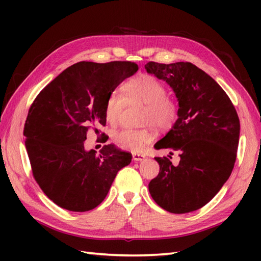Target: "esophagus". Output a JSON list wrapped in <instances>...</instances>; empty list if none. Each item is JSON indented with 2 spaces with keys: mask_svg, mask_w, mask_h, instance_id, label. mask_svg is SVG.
Masks as SVG:
<instances>
[{
  "mask_svg": "<svg viewBox=\"0 0 261 261\" xmlns=\"http://www.w3.org/2000/svg\"><path fill=\"white\" fill-rule=\"evenodd\" d=\"M146 158L145 154H142L140 152H134L132 153V159L135 160V162H141V160H143Z\"/></svg>",
  "mask_w": 261,
  "mask_h": 261,
  "instance_id": "34e87169",
  "label": "esophagus"
}]
</instances>
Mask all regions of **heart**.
Listing matches in <instances>:
<instances>
[{
  "label": "heart",
  "mask_w": 261,
  "mask_h": 261,
  "mask_svg": "<svg viewBox=\"0 0 261 261\" xmlns=\"http://www.w3.org/2000/svg\"><path fill=\"white\" fill-rule=\"evenodd\" d=\"M124 97L118 92L111 93L105 103V118L110 123L119 121L125 99L127 102L146 104L143 110V123H152L159 129H169L178 116V108L173 98L167 96V88L156 77L140 74L126 81L122 86ZM119 145L132 150H141L152 140L150 129H124L115 135Z\"/></svg>",
  "instance_id": "heart-1"
}]
</instances>
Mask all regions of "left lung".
<instances>
[{
    "mask_svg": "<svg viewBox=\"0 0 261 261\" xmlns=\"http://www.w3.org/2000/svg\"><path fill=\"white\" fill-rule=\"evenodd\" d=\"M145 68L167 83L178 101V119L154 148L173 149L180 157L176 166L167 157L154 158L160 170L149 182V192L170 213L193 212L229 179L239 143V118L222 87L192 63L149 62Z\"/></svg>",
    "mask_w": 261,
    "mask_h": 261,
    "instance_id": "1",
    "label": "left lung"
}]
</instances>
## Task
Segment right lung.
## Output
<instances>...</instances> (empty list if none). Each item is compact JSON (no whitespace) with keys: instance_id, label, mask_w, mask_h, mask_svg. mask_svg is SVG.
Wrapping results in <instances>:
<instances>
[{"instance_id":"add662e5","label":"right lung","mask_w":261,"mask_h":261,"mask_svg":"<svg viewBox=\"0 0 261 261\" xmlns=\"http://www.w3.org/2000/svg\"><path fill=\"white\" fill-rule=\"evenodd\" d=\"M131 62H80L43 88L28 113L23 135L32 174L43 193L73 212L95 208L107 197L118 171L131 153L114 145L101 153L85 150L88 129L105 125L111 93L137 73ZM104 136V134H102Z\"/></svg>"}]
</instances>
